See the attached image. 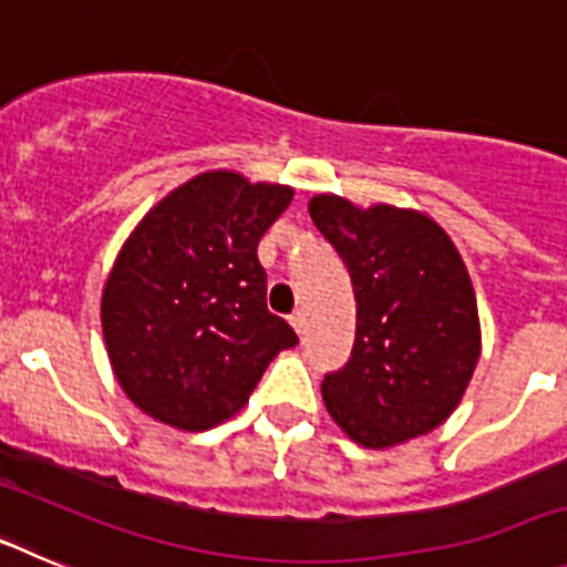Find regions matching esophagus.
<instances>
[{"instance_id": "34e87169", "label": "esophagus", "mask_w": 567, "mask_h": 567, "mask_svg": "<svg viewBox=\"0 0 567 567\" xmlns=\"http://www.w3.org/2000/svg\"><path fill=\"white\" fill-rule=\"evenodd\" d=\"M289 323H292L295 332L303 334V327H307V318H303V312H295L292 318H289Z\"/></svg>"}]
</instances>
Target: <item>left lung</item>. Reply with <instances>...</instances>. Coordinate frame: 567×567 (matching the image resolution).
<instances>
[{"label": "left lung", "instance_id": "obj_1", "mask_svg": "<svg viewBox=\"0 0 567 567\" xmlns=\"http://www.w3.org/2000/svg\"><path fill=\"white\" fill-rule=\"evenodd\" d=\"M309 215L358 300L352 358L320 383L329 417L363 449L434 432L480 360L477 298L454 240L417 209H363L332 193L315 195Z\"/></svg>", "mask_w": 567, "mask_h": 567}]
</instances>
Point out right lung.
Instances as JSON below:
<instances>
[{
	"label": "right lung",
	"mask_w": 567,
	"mask_h": 567,
	"mask_svg": "<svg viewBox=\"0 0 567 567\" xmlns=\"http://www.w3.org/2000/svg\"><path fill=\"white\" fill-rule=\"evenodd\" d=\"M284 184L209 169L164 195L115 255L102 292L113 374L144 414L207 432L244 409L298 334L267 309L260 235L292 202Z\"/></svg>",
	"instance_id": "obj_1"
}]
</instances>
